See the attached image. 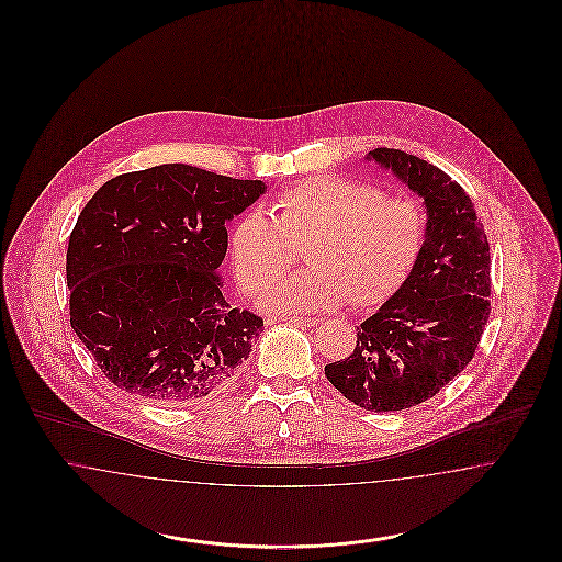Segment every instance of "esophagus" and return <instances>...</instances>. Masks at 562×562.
Segmentation results:
<instances>
[{"label": "esophagus", "mask_w": 562, "mask_h": 562, "mask_svg": "<svg viewBox=\"0 0 562 562\" xmlns=\"http://www.w3.org/2000/svg\"><path fill=\"white\" fill-rule=\"evenodd\" d=\"M286 322H293L296 326H316L318 321L316 318H284Z\"/></svg>", "instance_id": "esophagus-1"}]
</instances>
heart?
<instances>
[{"instance_id":"1","label":"heart","mask_w":562,"mask_h":562,"mask_svg":"<svg viewBox=\"0 0 562 562\" xmlns=\"http://www.w3.org/2000/svg\"><path fill=\"white\" fill-rule=\"evenodd\" d=\"M276 216L250 209L229 234L232 268L241 291H266L307 248L312 266L278 282L263 307L273 314L373 305L396 293L415 268L428 221L413 198L387 195L371 183L337 175L284 189Z\"/></svg>"}]
</instances>
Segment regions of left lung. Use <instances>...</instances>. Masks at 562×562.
<instances>
[{
	"mask_svg": "<svg viewBox=\"0 0 562 562\" xmlns=\"http://www.w3.org/2000/svg\"><path fill=\"white\" fill-rule=\"evenodd\" d=\"M369 156L424 198L426 241L406 282L358 326L351 356L324 374L348 401L385 413L434 398L472 362L491 314V255L470 195L445 170L401 149Z\"/></svg>",
	"mask_w": 562,
	"mask_h": 562,
	"instance_id": "8db88e82",
	"label": "left lung"
}]
</instances>
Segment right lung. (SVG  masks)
<instances>
[{"label":"right lung","instance_id":"obj_1","mask_svg":"<svg viewBox=\"0 0 562 562\" xmlns=\"http://www.w3.org/2000/svg\"><path fill=\"white\" fill-rule=\"evenodd\" d=\"M266 186L188 164L108 181L69 236L71 328L109 381L143 401L213 398L240 374L263 318L232 307L216 276L225 223Z\"/></svg>","mask_w":562,"mask_h":562}]
</instances>
